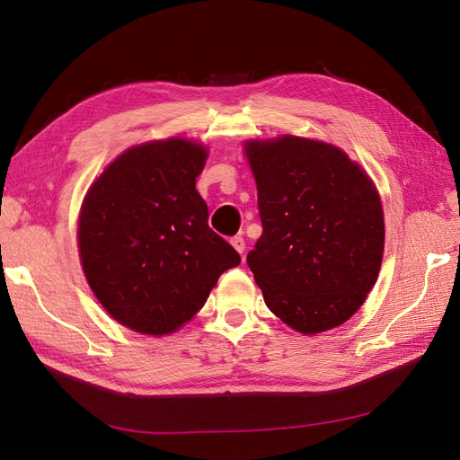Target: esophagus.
Instances as JSON below:
<instances>
[{
  "label": "esophagus",
  "mask_w": 460,
  "mask_h": 460,
  "mask_svg": "<svg viewBox=\"0 0 460 460\" xmlns=\"http://www.w3.org/2000/svg\"><path fill=\"white\" fill-rule=\"evenodd\" d=\"M230 243H232V247H234L238 253H243V252H245V240L242 238V235H234V238L230 240Z\"/></svg>",
  "instance_id": "esophagus-1"
}]
</instances>
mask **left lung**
Returning <instances> with one entry per match:
<instances>
[{
	"label": "left lung",
	"instance_id": "obj_1",
	"mask_svg": "<svg viewBox=\"0 0 460 460\" xmlns=\"http://www.w3.org/2000/svg\"><path fill=\"white\" fill-rule=\"evenodd\" d=\"M262 234L247 264L267 307L318 333L351 318L376 284L384 213L372 180L324 142L284 136L249 142Z\"/></svg>",
	"mask_w": 460,
	"mask_h": 460
}]
</instances>
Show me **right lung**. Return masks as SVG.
<instances>
[{
  "mask_svg": "<svg viewBox=\"0 0 460 460\" xmlns=\"http://www.w3.org/2000/svg\"><path fill=\"white\" fill-rule=\"evenodd\" d=\"M207 151L182 137L124 151L92 184L78 222L80 259L105 311L147 336L196 314L240 253L208 228L196 190Z\"/></svg>",
  "mask_w": 460,
  "mask_h": 460,
  "instance_id": "add662e5",
  "label": "right lung"
}]
</instances>
